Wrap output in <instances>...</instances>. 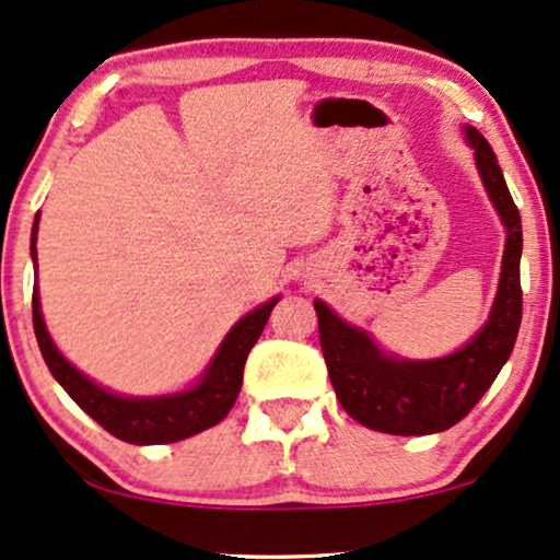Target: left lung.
I'll use <instances>...</instances> for the list:
<instances>
[{
	"label": "left lung",
	"mask_w": 560,
	"mask_h": 560,
	"mask_svg": "<svg viewBox=\"0 0 560 560\" xmlns=\"http://www.w3.org/2000/svg\"><path fill=\"white\" fill-rule=\"evenodd\" d=\"M465 132L488 197L506 225L499 293L491 319L480 335L457 353L436 361H397L384 355L361 329L345 324L327 303H314L322 353L335 395L342 410L371 431L395 436L446 431L480 402L514 350L522 322V218L503 182L493 148L478 129L467 127Z\"/></svg>",
	"instance_id": "left-lung-1"
}]
</instances>
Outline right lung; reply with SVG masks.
Returning <instances> with one entry per match:
<instances>
[{
  "label": "right lung",
  "instance_id": "obj_1",
  "mask_svg": "<svg viewBox=\"0 0 560 560\" xmlns=\"http://www.w3.org/2000/svg\"><path fill=\"white\" fill-rule=\"evenodd\" d=\"M36 233L38 215L33 223V259H36ZM278 301L280 299H272L265 306L254 308L228 332L202 382L191 389L178 392V395L148 399L112 395L103 386L90 382L88 376H82L48 337L44 316H40L38 291H33V329H36L40 355H44L48 371L95 423L127 444H171V441L189 439L205 428H212L231 412L241 392V382H244L248 350L259 340Z\"/></svg>",
  "mask_w": 560,
  "mask_h": 560
}]
</instances>
